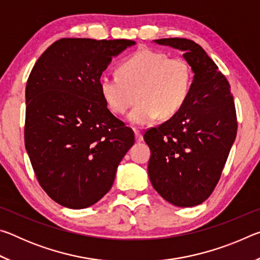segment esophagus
I'll use <instances>...</instances> for the list:
<instances>
[{
	"mask_svg": "<svg viewBox=\"0 0 260 260\" xmlns=\"http://www.w3.org/2000/svg\"><path fill=\"white\" fill-rule=\"evenodd\" d=\"M134 134H135V141L136 142H142L143 141V135L141 134V132L138 129H134Z\"/></svg>",
	"mask_w": 260,
	"mask_h": 260,
	"instance_id": "obj_1",
	"label": "esophagus"
}]
</instances>
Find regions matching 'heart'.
<instances>
[{
	"instance_id": "b5f03b06",
	"label": "heart",
	"mask_w": 260,
	"mask_h": 260,
	"mask_svg": "<svg viewBox=\"0 0 260 260\" xmlns=\"http://www.w3.org/2000/svg\"><path fill=\"white\" fill-rule=\"evenodd\" d=\"M119 73L100 78L101 94L117 114L125 113L139 96L141 101L127 116L134 126L151 125L160 113L173 116L186 103L192 85V71L186 59L169 58L164 52L151 49H140L127 57Z\"/></svg>"
}]
</instances>
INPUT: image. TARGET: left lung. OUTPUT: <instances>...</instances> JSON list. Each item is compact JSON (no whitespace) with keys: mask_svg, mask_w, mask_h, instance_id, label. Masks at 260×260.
<instances>
[{"mask_svg":"<svg viewBox=\"0 0 260 260\" xmlns=\"http://www.w3.org/2000/svg\"><path fill=\"white\" fill-rule=\"evenodd\" d=\"M153 42L181 50L193 78L183 107L144 134L151 151L148 175L165 201L190 208L209 199L221 175L236 138L234 99L226 77L200 45L181 38Z\"/></svg>","mask_w":260,"mask_h":260,"instance_id":"1","label":"left lung"}]
</instances>
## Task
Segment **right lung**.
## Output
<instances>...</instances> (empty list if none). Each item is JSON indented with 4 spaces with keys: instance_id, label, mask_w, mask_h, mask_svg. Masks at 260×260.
I'll use <instances>...</instances> for the list:
<instances>
[{
    "instance_id": "1",
    "label": "right lung",
    "mask_w": 260,
    "mask_h": 260,
    "mask_svg": "<svg viewBox=\"0 0 260 260\" xmlns=\"http://www.w3.org/2000/svg\"><path fill=\"white\" fill-rule=\"evenodd\" d=\"M132 40L60 39L37 60L26 85L25 147L39 183L69 209L111 189L134 133L110 112L99 80Z\"/></svg>"
}]
</instances>
